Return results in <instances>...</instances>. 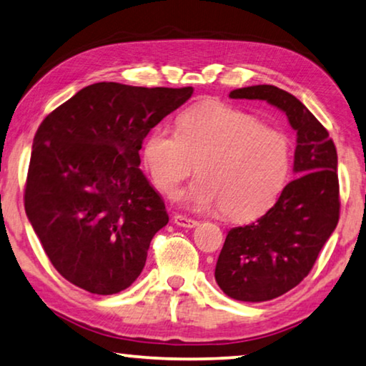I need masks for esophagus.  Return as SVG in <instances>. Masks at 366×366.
<instances>
[{
    "instance_id": "obj_1",
    "label": "esophagus",
    "mask_w": 366,
    "mask_h": 366,
    "mask_svg": "<svg viewBox=\"0 0 366 366\" xmlns=\"http://www.w3.org/2000/svg\"><path fill=\"white\" fill-rule=\"evenodd\" d=\"M173 222L177 224V226L179 227H184V229H193L198 226V221H194V219L191 217H187V216H182V214H177L175 217H173Z\"/></svg>"
}]
</instances>
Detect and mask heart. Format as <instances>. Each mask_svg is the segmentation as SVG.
Masks as SVG:
<instances>
[{"label":"heart","instance_id":"1","mask_svg":"<svg viewBox=\"0 0 366 366\" xmlns=\"http://www.w3.org/2000/svg\"><path fill=\"white\" fill-rule=\"evenodd\" d=\"M290 140L254 114L221 103H199L182 112L177 132L157 127L145 140L152 182L173 196L194 170L199 178L184 194L196 211L221 209L232 221L267 212L290 172Z\"/></svg>","mask_w":366,"mask_h":366}]
</instances>
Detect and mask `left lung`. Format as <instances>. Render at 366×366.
I'll use <instances>...</instances> for the list:
<instances>
[{
    "label": "left lung",
    "mask_w": 366,
    "mask_h": 366,
    "mask_svg": "<svg viewBox=\"0 0 366 366\" xmlns=\"http://www.w3.org/2000/svg\"><path fill=\"white\" fill-rule=\"evenodd\" d=\"M283 111L296 131L295 179L255 222L229 230L214 277L229 297L262 302L288 293L311 272L339 222L337 150L325 127L300 99L272 85L230 92Z\"/></svg>",
    "instance_id": "8db88e82"
}]
</instances>
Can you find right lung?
Here are the masks:
<instances>
[{
    "label": "right lung",
    "instance_id": "right-lung-1",
    "mask_svg": "<svg viewBox=\"0 0 366 366\" xmlns=\"http://www.w3.org/2000/svg\"><path fill=\"white\" fill-rule=\"evenodd\" d=\"M193 88L89 85L42 121L24 207L55 269L93 295H116L142 273L165 202L140 170L152 127Z\"/></svg>",
    "mask_w": 366,
    "mask_h": 366
}]
</instances>
